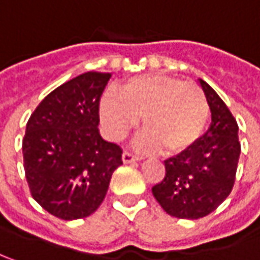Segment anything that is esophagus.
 <instances>
[{"mask_svg":"<svg viewBox=\"0 0 260 260\" xmlns=\"http://www.w3.org/2000/svg\"><path fill=\"white\" fill-rule=\"evenodd\" d=\"M122 160H123V163H134V161L140 160V157H138V156H135V154H132L131 151H123V154H122Z\"/></svg>","mask_w":260,"mask_h":260,"instance_id":"34e87169","label":"esophagus"}]
</instances>
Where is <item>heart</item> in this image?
Wrapping results in <instances>:
<instances>
[{"mask_svg":"<svg viewBox=\"0 0 260 260\" xmlns=\"http://www.w3.org/2000/svg\"><path fill=\"white\" fill-rule=\"evenodd\" d=\"M100 117L112 140H122L143 117L145 129L137 147L143 151L161 147L165 154H179L202 137L209 103L199 85L163 75H140L122 85L120 94H103Z\"/></svg>","mask_w":260,"mask_h":260,"instance_id":"heart-1","label":"heart"}]
</instances>
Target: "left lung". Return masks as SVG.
Masks as SVG:
<instances>
[{
    "label": "left lung",
    "instance_id": "obj_1",
    "mask_svg": "<svg viewBox=\"0 0 260 260\" xmlns=\"http://www.w3.org/2000/svg\"><path fill=\"white\" fill-rule=\"evenodd\" d=\"M212 122L188 150L165 160L166 175L151 191L163 210L179 219L212 213L230 196L240 157L238 125L226 104L203 79Z\"/></svg>",
    "mask_w": 260,
    "mask_h": 260
}]
</instances>
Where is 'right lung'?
Returning a JSON list of instances; mask_svg holds the SVG:
<instances>
[{"instance_id": "right-lung-1", "label": "right lung", "mask_w": 260, "mask_h": 260, "mask_svg": "<svg viewBox=\"0 0 260 260\" xmlns=\"http://www.w3.org/2000/svg\"><path fill=\"white\" fill-rule=\"evenodd\" d=\"M112 73L86 72L39 103L26 125L24 174L32 197L54 216L73 221L103 203L122 148L101 138L100 97Z\"/></svg>"}]
</instances>
